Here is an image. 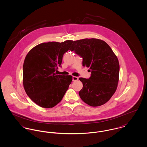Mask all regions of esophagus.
Here are the masks:
<instances>
[{
    "mask_svg": "<svg viewBox=\"0 0 147 147\" xmlns=\"http://www.w3.org/2000/svg\"><path fill=\"white\" fill-rule=\"evenodd\" d=\"M78 80V78L77 77H75V76H73V82H75V81H77Z\"/></svg>",
    "mask_w": 147,
    "mask_h": 147,
    "instance_id": "esophagus-1",
    "label": "esophagus"
}]
</instances>
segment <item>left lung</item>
Listing matches in <instances>:
<instances>
[{
    "mask_svg": "<svg viewBox=\"0 0 147 147\" xmlns=\"http://www.w3.org/2000/svg\"><path fill=\"white\" fill-rule=\"evenodd\" d=\"M71 51L83 58V65L90 69L89 79L79 78L83 88L80 98L90 106H100L110 100L116 90L120 65L116 55L106 42L97 38L74 41Z\"/></svg>",
    "mask_w": 147,
    "mask_h": 147,
    "instance_id": "1",
    "label": "left lung"
}]
</instances>
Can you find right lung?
Instances as JSON below:
<instances>
[{"mask_svg": "<svg viewBox=\"0 0 147 147\" xmlns=\"http://www.w3.org/2000/svg\"><path fill=\"white\" fill-rule=\"evenodd\" d=\"M74 41L48 42L32 48L25 57L23 84L28 96L43 108H52L61 101L68 90L71 76L57 75L63 57Z\"/></svg>", "mask_w": 147, "mask_h": 147, "instance_id": "right-lung-1", "label": "right lung"}]
</instances>
